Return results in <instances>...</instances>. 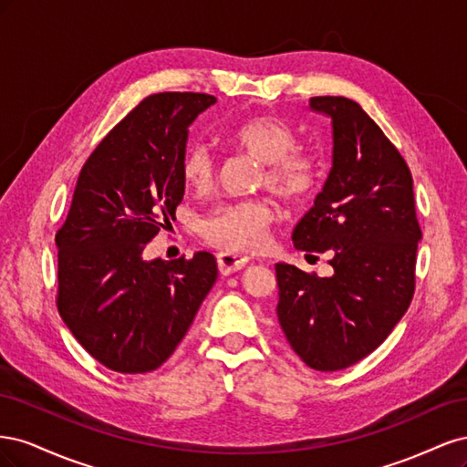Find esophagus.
<instances>
[{
    "label": "esophagus",
    "mask_w": 467,
    "mask_h": 467,
    "mask_svg": "<svg viewBox=\"0 0 467 467\" xmlns=\"http://www.w3.org/2000/svg\"><path fill=\"white\" fill-rule=\"evenodd\" d=\"M247 263H249L247 257L235 255V253H228V251L218 253V268L222 275H232V273L242 271Z\"/></svg>",
    "instance_id": "obj_1"
}]
</instances>
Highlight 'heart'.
<instances>
[{"label": "heart", "mask_w": 467, "mask_h": 467, "mask_svg": "<svg viewBox=\"0 0 467 467\" xmlns=\"http://www.w3.org/2000/svg\"><path fill=\"white\" fill-rule=\"evenodd\" d=\"M230 142L263 163L261 185L288 204L312 196L321 181L319 161L312 153L296 150L294 130L275 117H251L230 132ZM182 177L194 191H206L214 182V153L204 144H192L182 155ZM275 210L266 201L249 199L222 202L201 220V234L210 245L245 253L266 244V230Z\"/></svg>", "instance_id": "heart-1"}]
</instances>
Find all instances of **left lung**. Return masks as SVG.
Instances as JSON below:
<instances>
[{
	"label": "left lung",
	"instance_id": "1",
	"mask_svg": "<svg viewBox=\"0 0 467 467\" xmlns=\"http://www.w3.org/2000/svg\"><path fill=\"white\" fill-rule=\"evenodd\" d=\"M333 126V167L294 228V247L331 255V276L276 263V316L309 368H348L376 350L415 292L420 228L401 153L347 97H312Z\"/></svg>",
	"mask_w": 467,
	"mask_h": 467
}]
</instances>
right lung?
Returning a JSON list of instances; mask_svg holds the SVG:
<instances>
[{"label":"right lung","mask_w":467,"mask_h":467,"mask_svg":"<svg viewBox=\"0 0 467 467\" xmlns=\"http://www.w3.org/2000/svg\"><path fill=\"white\" fill-rule=\"evenodd\" d=\"M214 103L206 93L146 97L81 167L56 234L58 312L78 343L115 372L160 368L218 278L208 251L144 259L185 194L189 126Z\"/></svg>","instance_id":"right-lung-1"}]
</instances>
